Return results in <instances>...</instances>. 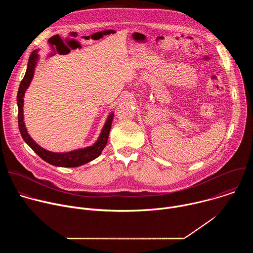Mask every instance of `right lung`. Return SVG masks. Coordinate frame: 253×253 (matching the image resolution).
Instances as JSON below:
<instances>
[{"instance_id":"1","label":"right lung","mask_w":253,"mask_h":253,"mask_svg":"<svg viewBox=\"0 0 253 253\" xmlns=\"http://www.w3.org/2000/svg\"><path fill=\"white\" fill-rule=\"evenodd\" d=\"M38 59H39L38 50L32 52V54L29 58L26 74H25L23 80L21 81V84H20V87L18 90V95H17L18 123H19V129H20L22 138L43 160H45L46 162H48L54 166L78 167V166H81L83 164H86V163L94 160L102 153L103 149L106 146L107 141H108V136H109V132L111 129L114 113H110V115L108 116L98 140L93 144L92 146H89L86 148L70 151V152H65V153H55V152L48 151V150L42 148L41 146H39L38 144L36 143L29 135V133L26 129L25 123H24V114H23V112H24L23 111L24 95L34 77V72H35L36 65H37Z\"/></svg>"}]
</instances>
